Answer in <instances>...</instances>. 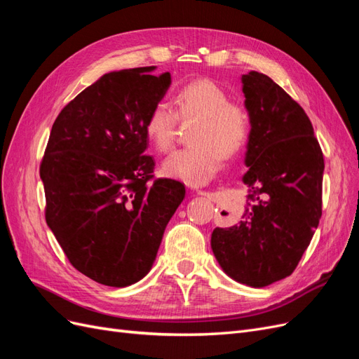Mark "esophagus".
<instances>
[{
    "label": "esophagus",
    "mask_w": 359,
    "mask_h": 359,
    "mask_svg": "<svg viewBox=\"0 0 359 359\" xmlns=\"http://www.w3.org/2000/svg\"><path fill=\"white\" fill-rule=\"evenodd\" d=\"M196 193L199 194V196H210V193L205 191V190H196Z\"/></svg>",
    "instance_id": "1"
}]
</instances>
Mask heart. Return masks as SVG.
I'll list each match as a JSON object with an SVG mask.
<instances>
[{
  "instance_id": "b5f03b06",
  "label": "heart",
  "mask_w": 359,
  "mask_h": 359,
  "mask_svg": "<svg viewBox=\"0 0 359 359\" xmlns=\"http://www.w3.org/2000/svg\"><path fill=\"white\" fill-rule=\"evenodd\" d=\"M172 107L157 103L145 121V135L158 153H168L175 142L177 121L198 119L190 133L194 144L169 156L161 170L169 178L203 186L220 170L223 157H232L245 144L250 116L244 106L231 103L229 95L208 79L190 82L172 97Z\"/></svg>"
}]
</instances>
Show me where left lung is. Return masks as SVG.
Masks as SVG:
<instances>
[{
  "mask_svg": "<svg viewBox=\"0 0 359 359\" xmlns=\"http://www.w3.org/2000/svg\"><path fill=\"white\" fill-rule=\"evenodd\" d=\"M250 133L241 220L215 227L211 248L238 283L265 287L293 273L322 215L323 156L307 114L269 76H241Z\"/></svg>",
  "mask_w": 359,
  "mask_h": 359,
  "instance_id": "1",
  "label": "left lung"
}]
</instances>
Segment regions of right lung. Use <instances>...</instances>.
I'll use <instances>...</instances> for the list:
<instances>
[{"label":"right lung","instance_id":"right-lung-1","mask_svg":"<svg viewBox=\"0 0 359 359\" xmlns=\"http://www.w3.org/2000/svg\"><path fill=\"white\" fill-rule=\"evenodd\" d=\"M156 67L109 72L64 107L40 166L46 223L70 264L97 283L126 287L153 268L163 233L186 196L151 181L145 121L172 83Z\"/></svg>","mask_w":359,"mask_h":359}]
</instances>
